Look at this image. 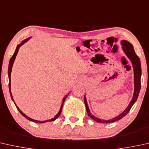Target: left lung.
Here are the masks:
<instances>
[{
    "label": "left lung",
    "mask_w": 149,
    "mask_h": 149,
    "mask_svg": "<svg viewBox=\"0 0 149 149\" xmlns=\"http://www.w3.org/2000/svg\"><path fill=\"white\" fill-rule=\"evenodd\" d=\"M121 45L122 46V49L125 53V54L127 56V57L132 62L133 69H134V95L132 97V100L130 101V103L128 105V107H126V109H125L124 111H122L120 115H118L116 117L112 118L110 120H103L100 119L95 117V116L93 115L91 113L89 110V106H88L87 99L85 96L84 97V101H85V104L86 107V109H87V112L88 113V116L92 118L93 120H94L95 121L100 122V123H111L114 122L116 121H118L120 119H122L123 117H124L127 113H128L129 111L130 110L131 107H132L134 103L136 102V101L137 100L138 96L139 95L140 90H141V61L138 56L136 54L134 49L133 46L132 44H130V42H128L126 40H122L121 41Z\"/></svg>",
    "instance_id": "1"
}]
</instances>
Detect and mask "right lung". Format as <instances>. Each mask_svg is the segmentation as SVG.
<instances>
[{"mask_svg": "<svg viewBox=\"0 0 149 149\" xmlns=\"http://www.w3.org/2000/svg\"><path fill=\"white\" fill-rule=\"evenodd\" d=\"M31 38H27L26 40H23V41H22V42L20 44H19V45H17V48H16V49H15V53H14V54L13 55V56L10 58V61H9V64H8V81H9V82H8V88H9V91H10V97H11V99H12V100H13V101L14 102V103H15V106L17 107V109H18L19 110V111L21 113V115H22L23 116H24V117L25 118H27V120H30V121H31V122H36V123H45V122H52V121H54L55 120H56L59 117V116L60 115V113H61V112H62V106H63V104H64V101H65V100L66 99V97H68V95H66L64 97V99H63V100H62V105H61V107H60V111H59V112L55 116V117L54 118H52V119H50V120H46V121H39V120H33V119H32V118H29V117H28L27 116H26L25 115V114L23 113V112L17 106V105L15 104V102L14 101V100H13V96H12V93H11V91H10V74H11V70H12V67H13V63H14V61H15V58H16V56H17V53H18V51H19V48H20V47L22 46L23 44H24L25 43H26L28 40H29V39Z\"/></svg>", "mask_w": 149, "mask_h": 149, "instance_id": "1", "label": "right lung"}]
</instances>
